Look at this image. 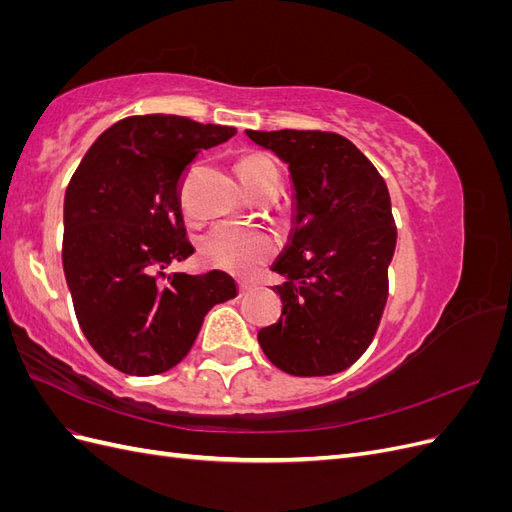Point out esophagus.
<instances>
[{
    "label": "esophagus",
    "mask_w": 512,
    "mask_h": 512,
    "mask_svg": "<svg viewBox=\"0 0 512 512\" xmlns=\"http://www.w3.org/2000/svg\"><path fill=\"white\" fill-rule=\"evenodd\" d=\"M252 290V286H247V284H239V297H243V294H247Z\"/></svg>",
    "instance_id": "esophagus-1"
}]
</instances>
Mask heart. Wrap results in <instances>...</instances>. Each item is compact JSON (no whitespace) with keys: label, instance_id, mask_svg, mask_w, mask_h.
<instances>
[{"label":"heart","instance_id":"obj_1","mask_svg":"<svg viewBox=\"0 0 512 512\" xmlns=\"http://www.w3.org/2000/svg\"><path fill=\"white\" fill-rule=\"evenodd\" d=\"M237 173L245 188L252 192L262 181L277 175V166L265 153H247L237 162ZM273 252L275 239L269 232L237 222L218 224L200 243V254L207 265L232 275H252L260 265H265Z\"/></svg>","mask_w":512,"mask_h":512}]
</instances>
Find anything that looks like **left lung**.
Returning a JSON list of instances; mask_svg holds the SVG:
<instances>
[{
  "mask_svg": "<svg viewBox=\"0 0 512 512\" xmlns=\"http://www.w3.org/2000/svg\"><path fill=\"white\" fill-rule=\"evenodd\" d=\"M245 134L290 170L294 228L273 271L282 316L258 331L267 359L292 376L348 369L374 339L397 243L391 196L348 138L320 130Z\"/></svg>",
  "mask_w": 512,
  "mask_h": 512,
  "instance_id": "1",
  "label": "left lung"
}]
</instances>
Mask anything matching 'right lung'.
Wrapping results in <instances>:
<instances>
[{
	"label": "right lung",
	"mask_w": 512,
	"mask_h": 512,
	"mask_svg": "<svg viewBox=\"0 0 512 512\" xmlns=\"http://www.w3.org/2000/svg\"><path fill=\"white\" fill-rule=\"evenodd\" d=\"M237 134L179 115L126 117L98 136L64 200V260L76 320L128 376L183 361L209 309L237 297L224 271L164 273L194 254L181 215L190 162Z\"/></svg>",
	"instance_id": "right-lung-1"
}]
</instances>
